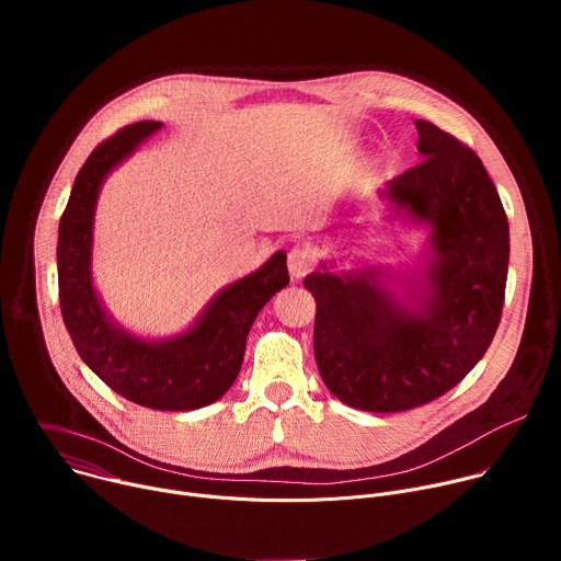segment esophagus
<instances>
[{"label": "esophagus", "instance_id": "obj_1", "mask_svg": "<svg viewBox=\"0 0 561 561\" xmlns=\"http://www.w3.org/2000/svg\"><path fill=\"white\" fill-rule=\"evenodd\" d=\"M314 268V253L306 247H293L288 251V273L293 279H301Z\"/></svg>", "mask_w": 561, "mask_h": 561}]
</instances>
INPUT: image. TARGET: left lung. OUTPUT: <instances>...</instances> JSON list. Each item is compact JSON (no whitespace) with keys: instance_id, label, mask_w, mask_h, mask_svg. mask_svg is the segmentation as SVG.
Segmentation results:
<instances>
[{"instance_id":"obj_1","label":"left lung","mask_w":561,"mask_h":561,"mask_svg":"<svg viewBox=\"0 0 561 561\" xmlns=\"http://www.w3.org/2000/svg\"><path fill=\"white\" fill-rule=\"evenodd\" d=\"M422 162L379 191L390 210L431 228L422 277L379 268L304 279L317 304L314 359L340 402L368 413L424 407L457 386L489 351L508 275V219L482 159L453 135L415 119Z\"/></svg>"}]
</instances>
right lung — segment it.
Instances as JSON below:
<instances>
[{"label":"right lung","mask_w":561,"mask_h":561,"mask_svg":"<svg viewBox=\"0 0 561 561\" xmlns=\"http://www.w3.org/2000/svg\"><path fill=\"white\" fill-rule=\"evenodd\" d=\"M162 122H137L102 141L79 169L59 221L57 279L68 335L84 364L117 394L152 411H195L232 386L242 368L247 337L266 301L288 284L286 253L219 290L182 335L146 342L102 306L91 275L93 219L106 175Z\"/></svg>","instance_id":"right-lung-1"}]
</instances>
